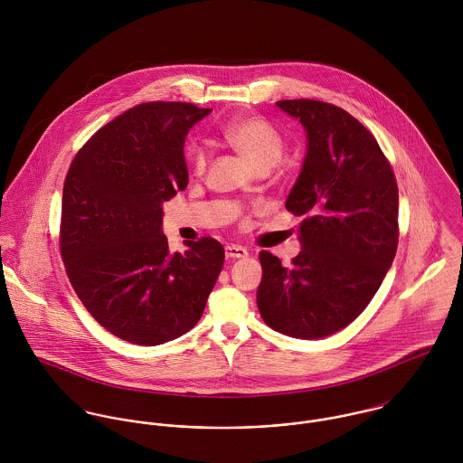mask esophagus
<instances>
[{
    "label": "esophagus",
    "mask_w": 463,
    "mask_h": 463,
    "mask_svg": "<svg viewBox=\"0 0 463 463\" xmlns=\"http://www.w3.org/2000/svg\"><path fill=\"white\" fill-rule=\"evenodd\" d=\"M224 253H226V259H233V260H235V259H246V257H248V250L242 248V246H235V244L226 246Z\"/></svg>",
    "instance_id": "1"
}]
</instances>
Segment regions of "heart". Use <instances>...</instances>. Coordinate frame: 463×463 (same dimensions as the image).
<instances>
[{
    "label": "heart",
    "instance_id": "b5f03b06",
    "mask_svg": "<svg viewBox=\"0 0 463 463\" xmlns=\"http://www.w3.org/2000/svg\"><path fill=\"white\" fill-rule=\"evenodd\" d=\"M224 140L257 171L267 173L285 153V138L262 118H239L222 130ZM208 164V151L196 146L189 151V169L193 175H203Z\"/></svg>",
    "mask_w": 463,
    "mask_h": 463
}]
</instances>
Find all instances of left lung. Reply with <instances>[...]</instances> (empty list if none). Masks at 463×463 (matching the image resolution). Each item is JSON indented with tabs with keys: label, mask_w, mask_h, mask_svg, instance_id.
<instances>
[{
	"label": "left lung",
	"mask_w": 463,
	"mask_h": 463,
	"mask_svg": "<svg viewBox=\"0 0 463 463\" xmlns=\"http://www.w3.org/2000/svg\"><path fill=\"white\" fill-rule=\"evenodd\" d=\"M308 137L303 171L285 208L301 217V253L288 267L260 251L257 292L267 326L294 338H323L371 303L396 257V176L378 140L344 109L283 99Z\"/></svg>",
	"instance_id": "1"
}]
</instances>
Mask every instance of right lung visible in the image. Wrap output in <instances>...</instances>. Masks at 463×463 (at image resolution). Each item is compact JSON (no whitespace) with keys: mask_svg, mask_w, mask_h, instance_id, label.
I'll return each instance as SVG.
<instances>
[{"mask_svg":"<svg viewBox=\"0 0 463 463\" xmlns=\"http://www.w3.org/2000/svg\"><path fill=\"white\" fill-rule=\"evenodd\" d=\"M182 101L140 103L76 153L62 193L61 255L89 314L112 335L158 345L198 325L224 262L212 237L169 253L162 203L189 184L185 137L208 116Z\"/></svg>","mask_w":463,"mask_h":463,"instance_id":"add662e5","label":"right lung"}]
</instances>
